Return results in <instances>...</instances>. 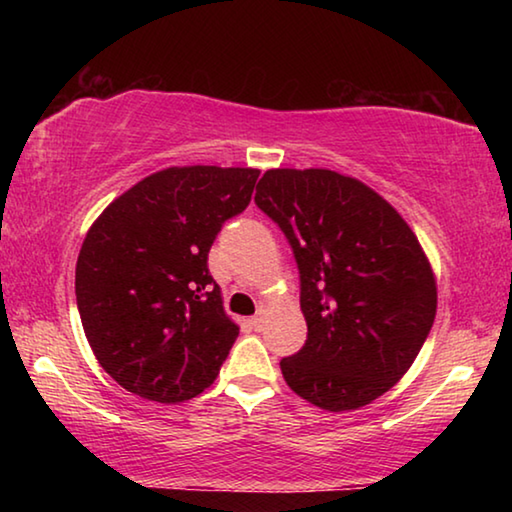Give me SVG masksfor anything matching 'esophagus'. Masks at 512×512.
Segmentation results:
<instances>
[{
  "instance_id": "34e87169",
  "label": "esophagus",
  "mask_w": 512,
  "mask_h": 512,
  "mask_svg": "<svg viewBox=\"0 0 512 512\" xmlns=\"http://www.w3.org/2000/svg\"><path fill=\"white\" fill-rule=\"evenodd\" d=\"M250 325H253V329H257V332H259V329L264 327V316L262 314L253 316V318H250Z\"/></svg>"
}]
</instances>
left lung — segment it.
I'll return each instance as SVG.
<instances>
[{"instance_id":"8db88e82","label":"left lung","mask_w":512,"mask_h":512,"mask_svg":"<svg viewBox=\"0 0 512 512\" xmlns=\"http://www.w3.org/2000/svg\"><path fill=\"white\" fill-rule=\"evenodd\" d=\"M255 203L280 225L300 271L307 341L280 361L291 391L334 413L391 391L438 305L409 223L375 189L329 169L266 171Z\"/></svg>"}]
</instances>
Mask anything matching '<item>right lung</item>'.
Masks as SVG:
<instances>
[{"instance_id": "obj_1", "label": "right lung", "mask_w": 512, "mask_h": 512, "mask_svg": "<svg viewBox=\"0 0 512 512\" xmlns=\"http://www.w3.org/2000/svg\"><path fill=\"white\" fill-rule=\"evenodd\" d=\"M259 169L169 167L115 198L85 235L76 305L101 368L144 400L176 404L214 384L239 327L207 253L250 203Z\"/></svg>"}]
</instances>
